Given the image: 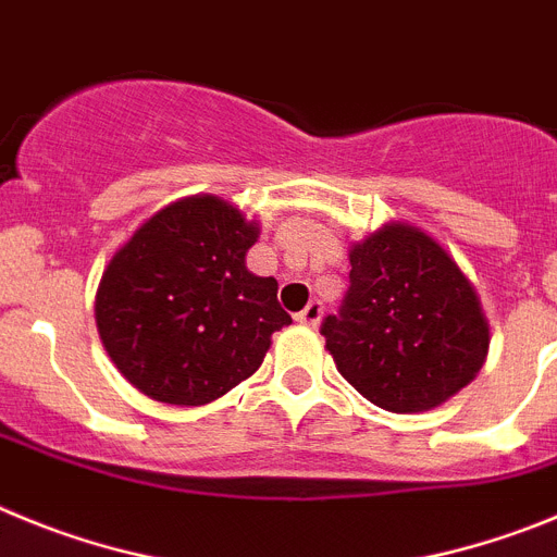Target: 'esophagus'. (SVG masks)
Masks as SVG:
<instances>
[{"mask_svg":"<svg viewBox=\"0 0 557 557\" xmlns=\"http://www.w3.org/2000/svg\"><path fill=\"white\" fill-rule=\"evenodd\" d=\"M322 313H324L322 302H310L308 308L299 310V313H297V322L305 324V327H315V324L322 322Z\"/></svg>","mask_w":557,"mask_h":557,"instance_id":"34e87169","label":"esophagus"}]
</instances>
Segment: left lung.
Instances as JSON below:
<instances>
[{"label":"left lung","instance_id":"1","mask_svg":"<svg viewBox=\"0 0 557 557\" xmlns=\"http://www.w3.org/2000/svg\"><path fill=\"white\" fill-rule=\"evenodd\" d=\"M349 290L322 324L335 369L391 413H424L483 369L480 294L428 230L388 222L349 247Z\"/></svg>","mask_w":557,"mask_h":557}]
</instances>
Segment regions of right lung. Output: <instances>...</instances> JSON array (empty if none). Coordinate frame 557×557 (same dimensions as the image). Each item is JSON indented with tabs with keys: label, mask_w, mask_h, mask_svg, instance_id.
<instances>
[{
	"label": "right lung",
	"mask_w": 557,
	"mask_h": 557,
	"mask_svg": "<svg viewBox=\"0 0 557 557\" xmlns=\"http://www.w3.org/2000/svg\"><path fill=\"white\" fill-rule=\"evenodd\" d=\"M260 227L216 194L169 202L113 252L97 330L122 377L154 403L197 408L252 377L290 315L277 280L247 269Z\"/></svg>",
	"instance_id": "1"
}]
</instances>
